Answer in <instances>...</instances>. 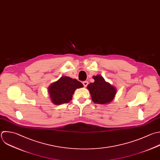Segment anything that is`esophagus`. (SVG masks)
<instances>
[{
    "label": "esophagus",
    "mask_w": 160,
    "mask_h": 160,
    "mask_svg": "<svg viewBox=\"0 0 160 160\" xmlns=\"http://www.w3.org/2000/svg\"><path fill=\"white\" fill-rule=\"evenodd\" d=\"M82 84H83V85H84V87H86V86L88 85V81H84V82H82Z\"/></svg>",
    "instance_id": "esophagus-1"
}]
</instances>
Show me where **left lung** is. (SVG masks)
Returning <instances> with one entry per match:
<instances>
[{
	"mask_svg": "<svg viewBox=\"0 0 160 160\" xmlns=\"http://www.w3.org/2000/svg\"><path fill=\"white\" fill-rule=\"evenodd\" d=\"M93 79L94 82H91L87 87L91 95L92 101L96 104H100L110 102L116 94V88L106 82L101 75L93 76Z\"/></svg>",
	"mask_w": 160,
	"mask_h": 160,
	"instance_id": "8db88e82",
	"label": "left lung"
}]
</instances>
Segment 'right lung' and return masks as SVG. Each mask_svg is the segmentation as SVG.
I'll list each match as a JSON object with an SVG mask.
<instances>
[{
  "mask_svg": "<svg viewBox=\"0 0 160 160\" xmlns=\"http://www.w3.org/2000/svg\"><path fill=\"white\" fill-rule=\"evenodd\" d=\"M82 87L83 84L77 79L62 76L49 87V93L54 104H62L69 102L75 90Z\"/></svg>",
  "mask_w": 160,
  "mask_h": 160,
  "instance_id": "add662e5",
  "label": "right lung"
}]
</instances>
